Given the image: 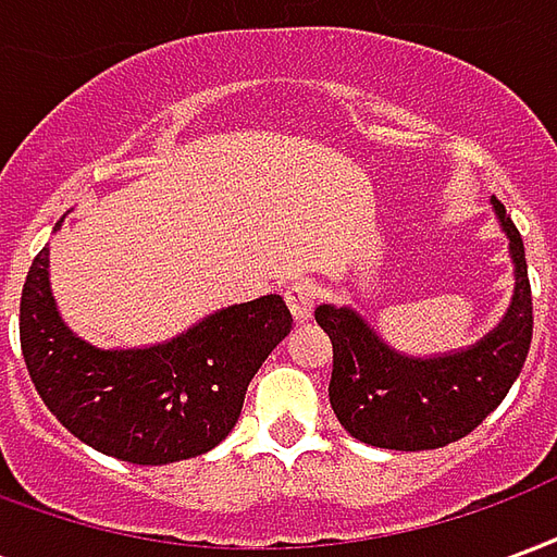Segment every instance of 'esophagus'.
Here are the masks:
<instances>
[{"instance_id": "1", "label": "esophagus", "mask_w": 557, "mask_h": 557, "mask_svg": "<svg viewBox=\"0 0 557 557\" xmlns=\"http://www.w3.org/2000/svg\"><path fill=\"white\" fill-rule=\"evenodd\" d=\"M315 298H319V292H315L313 283H292L289 289H286V304H289L292 315H295V322H307L310 315H313Z\"/></svg>"}]
</instances>
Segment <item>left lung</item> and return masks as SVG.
<instances>
[{
    "label": "left lung",
    "instance_id": "1",
    "mask_svg": "<svg viewBox=\"0 0 557 557\" xmlns=\"http://www.w3.org/2000/svg\"><path fill=\"white\" fill-rule=\"evenodd\" d=\"M495 218L510 238L513 298L507 313L474 346L435 358H411L375 334L351 307H315L331 337V409L358 442L387 450H435L459 442L502 406L531 349V283L522 235L492 196Z\"/></svg>",
    "mask_w": 557,
    "mask_h": 557
}]
</instances>
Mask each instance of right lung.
I'll return each mask as SVG.
<instances>
[{"label":"right lung","mask_w":557,"mask_h":557,"mask_svg":"<svg viewBox=\"0 0 557 557\" xmlns=\"http://www.w3.org/2000/svg\"><path fill=\"white\" fill-rule=\"evenodd\" d=\"M47 268L50 247L35 256L20 298L32 385L79 442L134 466H166L218 447L242 414L250 379L292 331L283 298L262 295L158 346L98 349L62 322Z\"/></svg>","instance_id":"right-lung-1"}]
</instances>
